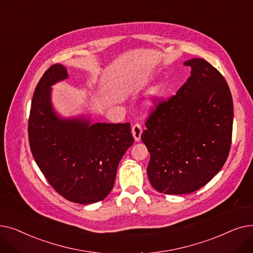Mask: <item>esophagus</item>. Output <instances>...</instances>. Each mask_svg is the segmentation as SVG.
<instances>
[{"mask_svg":"<svg viewBox=\"0 0 253 253\" xmlns=\"http://www.w3.org/2000/svg\"><path fill=\"white\" fill-rule=\"evenodd\" d=\"M132 135H133L134 137V140L135 141H139L140 140V136H141V133H142V128L139 124H135L132 126Z\"/></svg>","mask_w":253,"mask_h":253,"instance_id":"esophagus-1","label":"esophagus"}]
</instances>
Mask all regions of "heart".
I'll return each mask as SVG.
<instances>
[{
    "label": "heart",
    "mask_w": 253,
    "mask_h": 253,
    "mask_svg": "<svg viewBox=\"0 0 253 253\" xmlns=\"http://www.w3.org/2000/svg\"><path fill=\"white\" fill-rule=\"evenodd\" d=\"M166 92V85L163 82H159L156 85H154L148 92L147 100H145V104L149 108H153V106L157 105L162 97L165 95Z\"/></svg>",
    "instance_id": "b5f03b06"
}]
</instances>
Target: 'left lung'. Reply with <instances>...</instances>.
<instances>
[{"label":"left lung","instance_id":"1","mask_svg":"<svg viewBox=\"0 0 253 253\" xmlns=\"http://www.w3.org/2000/svg\"><path fill=\"white\" fill-rule=\"evenodd\" d=\"M183 64L191 76L175 96L158 104L141 134L151 154L149 180L166 195L190 194L209 182L227 161L232 141L228 83L202 58Z\"/></svg>","mask_w":253,"mask_h":253}]
</instances>
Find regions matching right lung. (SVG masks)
<instances>
[{
  "mask_svg": "<svg viewBox=\"0 0 253 253\" xmlns=\"http://www.w3.org/2000/svg\"><path fill=\"white\" fill-rule=\"evenodd\" d=\"M69 78L53 64L32 100L29 140L40 170L58 194L78 204L96 203L114 188L118 165L134 142L129 123H91L90 117L63 118L52 103V86Z\"/></svg>",
  "mask_w": 253,
  "mask_h": 253,
  "instance_id": "add662e5",
  "label": "right lung"
}]
</instances>
